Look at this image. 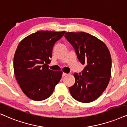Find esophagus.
<instances>
[{
    "mask_svg": "<svg viewBox=\"0 0 127 127\" xmlns=\"http://www.w3.org/2000/svg\"><path fill=\"white\" fill-rule=\"evenodd\" d=\"M68 75V74L63 73V74H62V76L63 77H65V76H66V75Z\"/></svg>",
    "mask_w": 127,
    "mask_h": 127,
    "instance_id": "esophagus-1",
    "label": "esophagus"
}]
</instances>
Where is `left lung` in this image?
Here are the masks:
<instances>
[{"label":"left lung","mask_w":127,"mask_h":127,"mask_svg":"<svg viewBox=\"0 0 127 127\" xmlns=\"http://www.w3.org/2000/svg\"><path fill=\"white\" fill-rule=\"evenodd\" d=\"M65 38L70 43L79 62L85 65L81 73L74 74L75 82L69 87L75 100L92 102L108 86L111 72V57L104 43L89 33L67 32Z\"/></svg>","instance_id":"left-lung-1"}]
</instances>
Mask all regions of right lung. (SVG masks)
I'll return each instance as SVG.
<instances>
[{
  "mask_svg": "<svg viewBox=\"0 0 127 127\" xmlns=\"http://www.w3.org/2000/svg\"><path fill=\"white\" fill-rule=\"evenodd\" d=\"M65 32L38 31L19 43L14 56L16 78L25 95L34 101L49 98L62 76V71H53L47 64L50 62L56 42Z\"/></svg>",
  "mask_w": 127,
  "mask_h": 127,
  "instance_id": "1",
  "label": "right lung"
}]
</instances>
